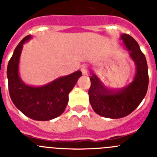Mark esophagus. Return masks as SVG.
<instances>
[{"instance_id":"34e87169","label":"esophagus","mask_w":157,"mask_h":157,"mask_svg":"<svg viewBox=\"0 0 157 157\" xmlns=\"http://www.w3.org/2000/svg\"><path fill=\"white\" fill-rule=\"evenodd\" d=\"M81 71L83 75H87L89 71V69H88V67L87 66H82L81 68Z\"/></svg>"}]
</instances>
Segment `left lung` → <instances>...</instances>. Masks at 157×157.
<instances>
[{
  "label": "left lung",
  "instance_id": "obj_1",
  "mask_svg": "<svg viewBox=\"0 0 157 157\" xmlns=\"http://www.w3.org/2000/svg\"><path fill=\"white\" fill-rule=\"evenodd\" d=\"M126 48L136 65L133 82L118 90H107L95 75L90 76L89 100L97 114L105 118L120 119L130 114L144 99L149 86L148 65L138 42L129 34L121 35Z\"/></svg>",
  "mask_w": 157,
  "mask_h": 157
}]
</instances>
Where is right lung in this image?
I'll return each instance as SVG.
<instances>
[{
    "mask_svg": "<svg viewBox=\"0 0 157 157\" xmlns=\"http://www.w3.org/2000/svg\"><path fill=\"white\" fill-rule=\"evenodd\" d=\"M27 35L19 43L7 68L8 90L12 102L20 112L32 120L46 121L58 117L64 112L68 94L82 75L80 71L60 77L40 87L26 85L19 75V57Z\"/></svg>",
    "mask_w": 157,
    "mask_h": 157,
    "instance_id": "add662e5",
    "label": "right lung"
}]
</instances>
